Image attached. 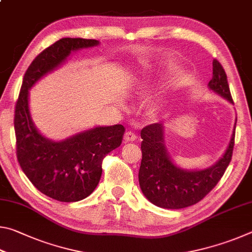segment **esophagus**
<instances>
[{"instance_id": "obj_1", "label": "esophagus", "mask_w": 252, "mask_h": 252, "mask_svg": "<svg viewBox=\"0 0 252 252\" xmlns=\"http://www.w3.org/2000/svg\"><path fill=\"white\" fill-rule=\"evenodd\" d=\"M138 139V135H136L134 132H132V131H127V132H126L125 133V140L126 142H129V141H135V140Z\"/></svg>"}]
</instances>
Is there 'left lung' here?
<instances>
[{
    "label": "left lung",
    "mask_w": 252,
    "mask_h": 252,
    "mask_svg": "<svg viewBox=\"0 0 252 252\" xmlns=\"http://www.w3.org/2000/svg\"><path fill=\"white\" fill-rule=\"evenodd\" d=\"M209 88L233 103L227 74L218 60H213ZM236 130V126L234 129ZM142 160L139 183L149 201L164 209H182L198 203L222 178L231 161L234 131L222 158L212 167L188 171L172 163L163 144V126L152 123L141 130Z\"/></svg>",
    "instance_id": "left-lung-1"
}]
</instances>
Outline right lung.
<instances>
[{"label":"right lung","mask_w":252,"mask_h":252,"mask_svg":"<svg viewBox=\"0 0 252 252\" xmlns=\"http://www.w3.org/2000/svg\"><path fill=\"white\" fill-rule=\"evenodd\" d=\"M99 44L92 39L64 37L42 51L25 72L14 111L16 157L32 185L61 202L80 201L90 195L102 174V161L120 147L125 126H97L61 142L44 138L34 126L29 110V89L54 70L72 51Z\"/></svg>","instance_id":"add662e5"}]
</instances>
